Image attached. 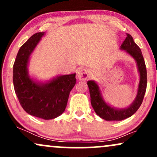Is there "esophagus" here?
<instances>
[{
	"mask_svg": "<svg viewBox=\"0 0 157 157\" xmlns=\"http://www.w3.org/2000/svg\"><path fill=\"white\" fill-rule=\"evenodd\" d=\"M90 75H91V71H90L89 69H88V68H82V69H80L78 71L77 77L80 80H86L90 77Z\"/></svg>",
	"mask_w": 157,
	"mask_h": 157,
	"instance_id": "esophagus-1",
	"label": "esophagus"
}]
</instances>
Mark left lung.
Listing matches in <instances>:
<instances>
[{
    "mask_svg": "<svg viewBox=\"0 0 157 157\" xmlns=\"http://www.w3.org/2000/svg\"><path fill=\"white\" fill-rule=\"evenodd\" d=\"M121 49L125 50L136 60L140 75V81L139 85L137 96L132 105L125 109H115L106 104L102 99L98 86L94 81H88L91 103L94 110L99 117L108 121H119L130 117L139 109L143 101L147 87V70L145 60L139 46L134 43L131 35L127 34V37L123 41Z\"/></svg>",
    "mask_w": 157,
    "mask_h": 157,
    "instance_id": "left-lung-1",
    "label": "left lung"
}]
</instances>
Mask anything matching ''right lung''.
Returning a JSON list of instances; mask_svg holds the SVG:
<instances>
[{"instance_id":"obj_1","label":"right lung","mask_w":157,"mask_h":157,"mask_svg":"<svg viewBox=\"0 0 157 157\" xmlns=\"http://www.w3.org/2000/svg\"><path fill=\"white\" fill-rule=\"evenodd\" d=\"M44 32L34 34L20 48L13 66L14 89L20 104L30 115L44 120L63 113L70 91L76 83V74L63 75L46 84H37L27 74L29 57Z\"/></svg>"}]
</instances>
